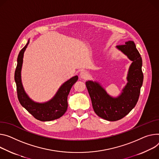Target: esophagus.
<instances>
[{"instance_id":"obj_1","label":"esophagus","mask_w":159,"mask_h":159,"mask_svg":"<svg viewBox=\"0 0 159 159\" xmlns=\"http://www.w3.org/2000/svg\"><path fill=\"white\" fill-rule=\"evenodd\" d=\"M89 77V74L87 71H82L80 73V77L83 79H86Z\"/></svg>"}]
</instances>
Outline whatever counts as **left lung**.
<instances>
[{
  "instance_id": "obj_1",
  "label": "left lung",
  "mask_w": 159,
  "mask_h": 159,
  "mask_svg": "<svg viewBox=\"0 0 159 159\" xmlns=\"http://www.w3.org/2000/svg\"><path fill=\"white\" fill-rule=\"evenodd\" d=\"M116 48L132 61L127 76V84L117 97L109 95L99 82L88 80L85 82L94 112L101 118L108 121H116L124 117L136 106L143 84L142 58L134 42L129 40L125 45Z\"/></svg>"
}]
</instances>
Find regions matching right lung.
<instances>
[{"instance_id":"obj_1","label":"right lung","mask_w":159,"mask_h":159,"mask_svg":"<svg viewBox=\"0 0 159 159\" xmlns=\"http://www.w3.org/2000/svg\"><path fill=\"white\" fill-rule=\"evenodd\" d=\"M29 42L30 39H28L26 44L18 54L17 66L14 73V80L16 84L19 102L23 107L39 120L45 122L59 119L67 110V97L72 85L77 81L78 76L75 75L64 82L53 98L48 102L44 103L34 102L26 93L22 84L21 75L23 55Z\"/></svg>"}]
</instances>
